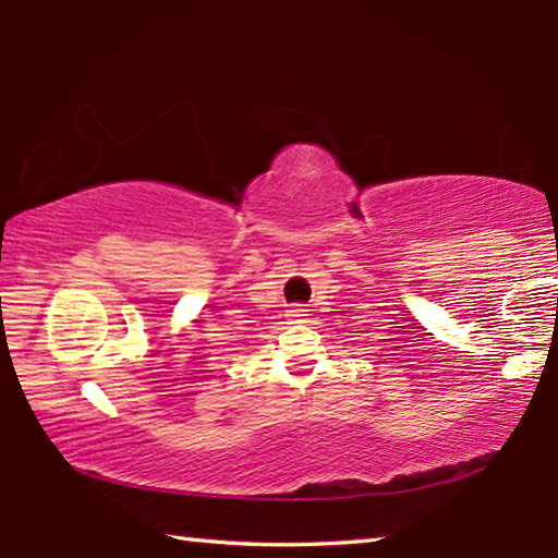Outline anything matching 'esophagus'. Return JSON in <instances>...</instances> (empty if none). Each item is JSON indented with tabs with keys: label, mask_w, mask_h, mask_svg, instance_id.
Wrapping results in <instances>:
<instances>
[{
	"label": "esophagus",
	"mask_w": 558,
	"mask_h": 558,
	"mask_svg": "<svg viewBox=\"0 0 558 558\" xmlns=\"http://www.w3.org/2000/svg\"><path fill=\"white\" fill-rule=\"evenodd\" d=\"M305 313H307V310H302V305L290 307V317L295 319V323H302V317H305Z\"/></svg>",
	"instance_id": "1"
}]
</instances>
